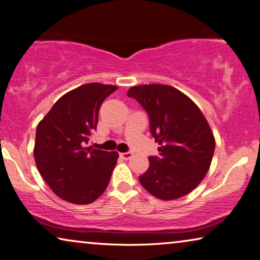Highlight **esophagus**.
<instances>
[{
    "label": "esophagus",
    "instance_id": "obj_1",
    "mask_svg": "<svg viewBox=\"0 0 260 260\" xmlns=\"http://www.w3.org/2000/svg\"><path fill=\"white\" fill-rule=\"evenodd\" d=\"M132 156H133V153H132V152L120 153V157H122L123 160H128V158H131Z\"/></svg>",
    "mask_w": 260,
    "mask_h": 260
}]
</instances>
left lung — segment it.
<instances>
[{"label":"left lung","instance_id":"1","mask_svg":"<svg viewBox=\"0 0 260 260\" xmlns=\"http://www.w3.org/2000/svg\"><path fill=\"white\" fill-rule=\"evenodd\" d=\"M127 95L147 112L160 156H149V168L139 176L142 187L160 200L180 199L193 190L210 167L214 134L190 98L168 85H140Z\"/></svg>","mask_w":260,"mask_h":260}]
</instances>
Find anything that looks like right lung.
Listing matches in <instances>:
<instances>
[{
    "instance_id": "obj_1",
    "label": "right lung",
    "mask_w": 260,
    "mask_h": 260,
    "mask_svg": "<svg viewBox=\"0 0 260 260\" xmlns=\"http://www.w3.org/2000/svg\"><path fill=\"white\" fill-rule=\"evenodd\" d=\"M113 85L90 83L68 92L38 123L34 156L52 191L73 204H88L107 188L117 152L86 147L96 129L99 108Z\"/></svg>"
}]
</instances>
